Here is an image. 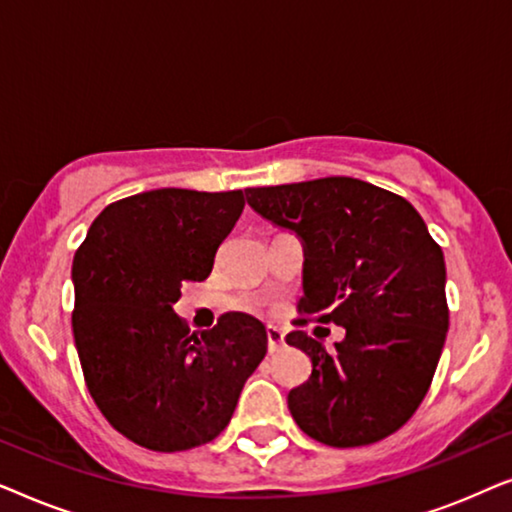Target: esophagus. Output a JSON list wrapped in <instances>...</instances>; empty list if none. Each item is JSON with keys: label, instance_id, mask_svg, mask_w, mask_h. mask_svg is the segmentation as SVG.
<instances>
[{"label": "esophagus", "instance_id": "1", "mask_svg": "<svg viewBox=\"0 0 512 512\" xmlns=\"http://www.w3.org/2000/svg\"><path fill=\"white\" fill-rule=\"evenodd\" d=\"M265 335H268V352H270V354H275V352H279V349L284 347V333H282V328L268 326V328H265Z\"/></svg>", "mask_w": 512, "mask_h": 512}]
</instances>
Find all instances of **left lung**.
Returning <instances> with one entry per match:
<instances>
[{
	"label": "left lung",
	"instance_id": "left-lung-1",
	"mask_svg": "<svg viewBox=\"0 0 512 512\" xmlns=\"http://www.w3.org/2000/svg\"><path fill=\"white\" fill-rule=\"evenodd\" d=\"M244 193L305 242V317L293 324L314 317L347 331L333 354L300 328L286 335L312 361L310 380L289 391L300 431L331 447L396 433L424 401L450 326L443 249L408 200L361 179Z\"/></svg>",
	"mask_w": 512,
	"mask_h": 512
}]
</instances>
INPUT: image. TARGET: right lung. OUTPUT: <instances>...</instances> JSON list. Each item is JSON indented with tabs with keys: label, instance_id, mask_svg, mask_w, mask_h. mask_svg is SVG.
Wrapping results in <instances>:
<instances>
[{
	"label": "right lung",
	"instance_id": "add662e5",
	"mask_svg": "<svg viewBox=\"0 0 512 512\" xmlns=\"http://www.w3.org/2000/svg\"><path fill=\"white\" fill-rule=\"evenodd\" d=\"M244 209L242 191L158 188L111 202L76 249L72 331L107 422L153 452L193 450L233 417L268 335L244 312L188 331L172 305L202 282Z\"/></svg>",
	"mask_w": 512,
	"mask_h": 512
}]
</instances>
